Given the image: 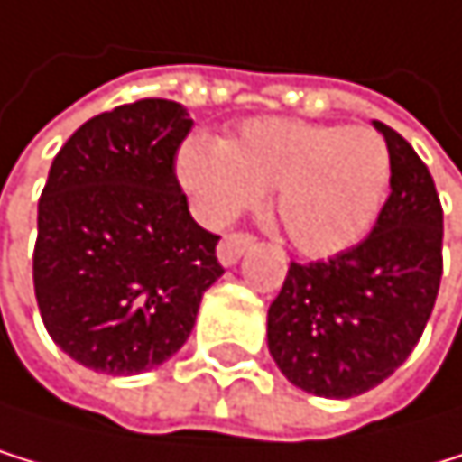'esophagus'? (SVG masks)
I'll return each mask as SVG.
<instances>
[{"instance_id":"esophagus-1","label":"esophagus","mask_w":462,"mask_h":462,"mask_svg":"<svg viewBox=\"0 0 462 462\" xmlns=\"http://www.w3.org/2000/svg\"><path fill=\"white\" fill-rule=\"evenodd\" d=\"M254 244V238L249 233H233V236H224L218 244V261L221 266H236L241 261V254Z\"/></svg>"}]
</instances>
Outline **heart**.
<instances>
[{
	"label": "heart",
	"instance_id": "obj_1",
	"mask_svg": "<svg viewBox=\"0 0 462 462\" xmlns=\"http://www.w3.org/2000/svg\"><path fill=\"white\" fill-rule=\"evenodd\" d=\"M390 148L373 128L258 117L226 143L193 134L176 156L179 185L196 216L221 226L274 190L289 241L311 258L356 246L379 218L390 188Z\"/></svg>",
	"mask_w": 462,
	"mask_h": 462
}]
</instances>
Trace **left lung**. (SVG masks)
I'll list each match as a JSON object with an SVG mask.
<instances>
[{
	"instance_id": "1",
	"label": "left lung",
	"mask_w": 462,
	"mask_h": 462,
	"mask_svg": "<svg viewBox=\"0 0 462 462\" xmlns=\"http://www.w3.org/2000/svg\"><path fill=\"white\" fill-rule=\"evenodd\" d=\"M390 196L373 233L317 263H291L266 317L269 354L286 379L322 398H354L407 362L443 274V210L430 168L390 125Z\"/></svg>"
}]
</instances>
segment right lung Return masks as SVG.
<instances>
[{
  "label": "right lung",
  "instance_id": "1",
  "mask_svg": "<svg viewBox=\"0 0 462 462\" xmlns=\"http://www.w3.org/2000/svg\"><path fill=\"white\" fill-rule=\"evenodd\" d=\"M190 128L181 103L148 97L87 120L52 160L32 286L52 342L95 373L168 362L224 274L173 171Z\"/></svg>",
  "mask_w": 462,
  "mask_h": 462
}]
</instances>
